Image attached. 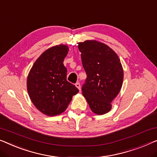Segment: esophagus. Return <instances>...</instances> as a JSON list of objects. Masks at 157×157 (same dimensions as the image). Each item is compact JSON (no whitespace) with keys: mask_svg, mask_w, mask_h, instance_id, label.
I'll use <instances>...</instances> for the list:
<instances>
[{"mask_svg":"<svg viewBox=\"0 0 157 157\" xmlns=\"http://www.w3.org/2000/svg\"><path fill=\"white\" fill-rule=\"evenodd\" d=\"M75 86H77V87L78 88V90L80 91V90H81V85H80V83H79V82H77L76 84H75Z\"/></svg>","mask_w":157,"mask_h":157,"instance_id":"esophagus-1","label":"esophagus"}]
</instances>
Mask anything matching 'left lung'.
<instances>
[{"instance_id":"obj_1","label":"left lung","mask_w":157,"mask_h":157,"mask_svg":"<svg viewBox=\"0 0 157 157\" xmlns=\"http://www.w3.org/2000/svg\"><path fill=\"white\" fill-rule=\"evenodd\" d=\"M86 79L82 94L94 113H106L118 94L123 81V70L118 55L106 44L94 40L79 43Z\"/></svg>"}]
</instances>
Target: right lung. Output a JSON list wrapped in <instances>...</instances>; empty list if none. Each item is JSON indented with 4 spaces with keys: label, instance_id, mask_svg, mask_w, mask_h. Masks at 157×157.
I'll use <instances>...</instances> for the list:
<instances>
[{
    "label": "right lung",
    "instance_id": "obj_1",
    "mask_svg": "<svg viewBox=\"0 0 157 157\" xmlns=\"http://www.w3.org/2000/svg\"><path fill=\"white\" fill-rule=\"evenodd\" d=\"M68 50V46L63 44L47 49L35 61L28 75L27 85L30 99L45 115L62 113L72 96L79 92L67 80L63 60Z\"/></svg>",
    "mask_w": 157,
    "mask_h": 157
}]
</instances>
